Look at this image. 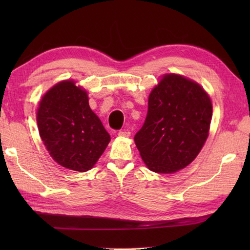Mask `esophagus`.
Masks as SVG:
<instances>
[{
	"mask_svg": "<svg viewBox=\"0 0 250 250\" xmlns=\"http://www.w3.org/2000/svg\"><path fill=\"white\" fill-rule=\"evenodd\" d=\"M130 134H131V132H130L129 130H126V129L120 130V131L118 132V135H119L120 137H128V136H130Z\"/></svg>",
	"mask_w": 250,
	"mask_h": 250,
	"instance_id": "obj_1",
	"label": "esophagus"
}]
</instances>
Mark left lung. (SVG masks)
Returning a JSON list of instances; mask_svg holds the SVG:
<instances>
[{
    "label": "left lung",
    "mask_w": 250,
    "mask_h": 250,
    "mask_svg": "<svg viewBox=\"0 0 250 250\" xmlns=\"http://www.w3.org/2000/svg\"><path fill=\"white\" fill-rule=\"evenodd\" d=\"M211 113L200 84L175 74L164 76L149 95L145 122L134 136L148 168L168 174L192 162L208 136Z\"/></svg>",
    "instance_id": "8db88e82"
}]
</instances>
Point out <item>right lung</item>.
I'll return each mask as SVG.
<instances>
[{"instance_id": "obj_1", "label": "right lung", "mask_w": 250, "mask_h": 250, "mask_svg": "<svg viewBox=\"0 0 250 250\" xmlns=\"http://www.w3.org/2000/svg\"><path fill=\"white\" fill-rule=\"evenodd\" d=\"M41 139L54 160L73 171L91 168L110 141L91 110L87 92L65 81L47 92L37 109Z\"/></svg>"}]
</instances>
